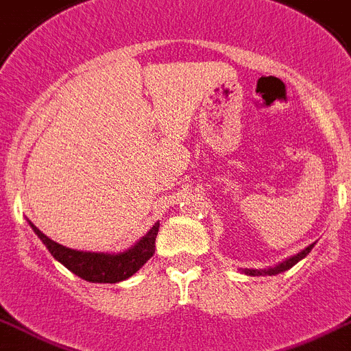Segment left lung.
Instances as JSON below:
<instances>
[{
    "instance_id": "8db88e82",
    "label": "left lung",
    "mask_w": 351,
    "mask_h": 351,
    "mask_svg": "<svg viewBox=\"0 0 351 351\" xmlns=\"http://www.w3.org/2000/svg\"><path fill=\"white\" fill-rule=\"evenodd\" d=\"M314 247V244H311L308 247H305L301 253L294 254V256H291V258H287L285 262H282L280 265H276V267H271V269H262V271H258V269H244V273L249 274V276H274V274H280L283 273V271H287V269H291L292 265H296L298 262H300L301 258H305L306 254L311 253V249Z\"/></svg>"
}]
</instances>
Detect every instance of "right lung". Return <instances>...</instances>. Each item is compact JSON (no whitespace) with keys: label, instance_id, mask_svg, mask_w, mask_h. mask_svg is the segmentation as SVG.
Here are the masks:
<instances>
[{"label":"right lung","instance_id":"obj_1","mask_svg":"<svg viewBox=\"0 0 351 351\" xmlns=\"http://www.w3.org/2000/svg\"><path fill=\"white\" fill-rule=\"evenodd\" d=\"M32 230L43 240V244L48 247L55 260H59L64 267L77 276H80L86 282L91 283H117L123 282L129 276L140 271L147 260L154 254L156 237H158L159 224L152 226V230L145 234L143 239L130 247L125 253L107 254V253H84V251H75L64 245L57 244L50 240L43 231H39L32 224Z\"/></svg>","mask_w":351,"mask_h":351}]
</instances>
